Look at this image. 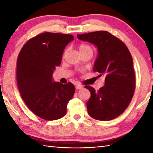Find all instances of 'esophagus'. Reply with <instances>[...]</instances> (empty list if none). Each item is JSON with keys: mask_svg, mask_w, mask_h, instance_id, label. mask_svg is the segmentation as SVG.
Listing matches in <instances>:
<instances>
[{"mask_svg": "<svg viewBox=\"0 0 153 153\" xmlns=\"http://www.w3.org/2000/svg\"><path fill=\"white\" fill-rule=\"evenodd\" d=\"M82 88H83V86L80 84H76V89L79 90V89H82Z\"/></svg>", "mask_w": 153, "mask_h": 153, "instance_id": "34e87169", "label": "esophagus"}]
</instances>
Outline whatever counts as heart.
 <instances>
[{
  "label": "heart",
  "mask_w": 153,
  "mask_h": 153,
  "mask_svg": "<svg viewBox=\"0 0 153 153\" xmlns=\"http://www.w3.org/2000/svg\"><path fill=\"white\" fill-rule=\"evenodd\" d=\"M79 51L80 53H84V52H86L88 51H92V48L90 46L85 43H82L79 45Z\"/></svg>",
  "instance_id": "1"
}]
</instances>
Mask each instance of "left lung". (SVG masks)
I'll return each mask as SVG.
<instances>
[{"label":"left lung","mask_w":153,"mask_h":153,"mask_svg":"<svg viewBox=\"0 0 153 153\" xmlns=\"http://www.w3.org/2000/svg\"><path fill=\"white\" fill-rule=\"evenodd\" d=\"M77 38L94 44L98 51L93 71L105 77V86L95 90L90 86L86 103L90 117L109 121L121 115L130 103L136 88L135 73L130 52L122 41L107 31L77 34Z\"/></svg>","instance_id":"8db88e82"}]
</instances>
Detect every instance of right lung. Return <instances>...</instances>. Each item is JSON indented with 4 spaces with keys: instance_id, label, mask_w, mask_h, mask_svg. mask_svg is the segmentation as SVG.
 <instances>
[{
    "instance_id": "obj_1",
    "label": "right lung",
    "mask_w": 153,
    "mask_h": 153,
    "mask_svg": "<svg viewBox=\"0 0 153 153\" xmlns=\"http://www.w3.org/2000/svg\"><path fill=\"white\" fill-rule=\"evenodd\" d=\"M74 36L45 32L27 41L17 61V83L21 97L30 110L45 120H59L75 93L71 82H53L52 76L61 63L65 46Z\"/></svg>"
}]
</instances>
